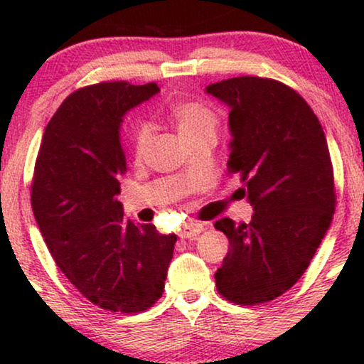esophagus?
<instances>
[{"instance_id": "obj_1", "label": "esophagus", "mask_w": 364, "mask_h": 364, "mask_svg": "<svg viewBox=\"0 0 364 364\" xmlns=\"http://www.w3.org/2000/svg\"><path fill=\"white\" fill-rule=\"evenodd\" d=\"M203 230V225L202 223L198 222H187L183 223L182 228H181V238H191V240H193V238L198 237V233H200Z\"/></svg>"}]
</instances>
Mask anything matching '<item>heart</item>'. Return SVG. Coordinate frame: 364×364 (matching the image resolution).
Here are the masks:
<instances>
[{"instance_id": "obj_1", "label": "heart", "mask_w": 364, "mask_h": 364, "mask_svg": "<svg viewBox=\"0 0 364 364\" xmlns=\"http://www.w3.org/2000/svg\"><path fill=\"white\" fill-rule=\"evenodd\" d=\"M171 116L176 122L177 131L181 136L186 139H191L196 134L213 131L218 124V119L212 109H208L202 104L197 102H178L171 109ZM152 141V132L149 127H139L134 136V154L136 157L146 156L149 146Z\"/></svg>"}]
</instances>
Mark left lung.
I'll use <instances>...</instances> for the list:
<instances>
[{"label": "left lung", "instance_id": "1", "mask_svg": "<svg viewBox=\"0 0 364 364\" xmlns=\"http://www.w3.org/2000/svg\"><path fill=\"white\" fill-rule=\"evenodd\" d=\"M230 109L228 173L242 177L250 223L223 217L228 255L218 293L237 305L275 300L300 280L335 213V182L325 132L300 94L273 79L242 76L208 84Z\"/></svg>", "mask_w": 364, "mask_h": 364}]
</instances>
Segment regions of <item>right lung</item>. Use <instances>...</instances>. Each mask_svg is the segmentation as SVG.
<instances>
[{
	"label": "right lung",
	"mask_w": 364,
	"mask_h": 364,
	"mask_svg": "<svg viewBox=\"0 0 364 364\" xmlns=\"http://www.w3.org/2000/svg\"><path fill=\"white\" fill-rule=\"evenodd\" d=\"M161 91L126 81L77 89L48 122L31 205L51 255L69 282L107 311L139 313L164 293L177 235L124 217L119 178L126 112Z\"/></svg>",
	"instance_id": "add662e5"
}]
</instances>
